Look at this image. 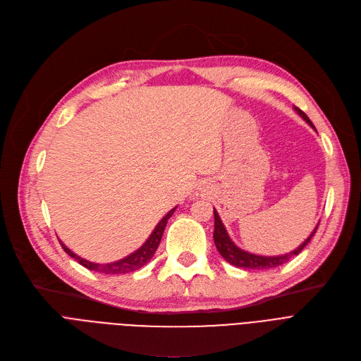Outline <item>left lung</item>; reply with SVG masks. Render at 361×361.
<instances>
[{
  "label": "left lung",
  "instance_id": "8db88e82",
  "mask_svg": "<svg viewBox=\"0 0 361 361\" xmlns=\"http://www.w3.org/2000/svg\"><path fill=\"white\" fill-rule=\"evenodd\" d=\"M295 112H298L310 126L316 131V128L313 126L312 121L307 118V115L300 111L299 108H294ZM319 226V224H317ZM317 226L314 227V230L310 233V236L299 246L295 247L294 250L288 252V253H284V255H279V257H262V255H255V253H250V252H246L240 247H238L235 245V242H233L228 236V233L219 216L217 211L214 209V243H216V247L217 250L220 252V255L231 265L235 267H239V268H249V269H269V268H275L279 267L281 264H286L287 261H290L293 257L299 255V253L305 249V246L310 242V239L313 238V235L316 233V228Z\"/></svg>",
  "mask_w": 361,
  "mask_h": 361
}]
</instances>
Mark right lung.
Listing matches in <instances>:
<instances>
[{"instance_id": "obj_1", "label": "right lung", "mask_w": 361, "mask_h": 361, "mask_svg": "<svg viewBox=\"0 0 361 361\" xmlns=\"http://www.w3.org/2000/svg\"><path fill=\"white\" fill-rule=\"evenodd\" d=\"M176 208L178 207L172 208L159 221V224L154 227V230L152 231V235L148 236V239L144 242L142 246H140L135 252H133L131 255L125 257V258H122L119 261L111 262V264H94V262H90L87 259H82L78 255H75V253L73 250H70L61 240H59V243H61L62 249L66 250L71 258H74L80 265L86 267L90 271H97V272H103V274H126V272H133V271H137L141 267H144L147 262H150V259L153 258V255H154L159 245H160V240H161V236H163L164 227L167 224V220L172 217V214L175 213Z\"/></svg>"}]
</instances>
